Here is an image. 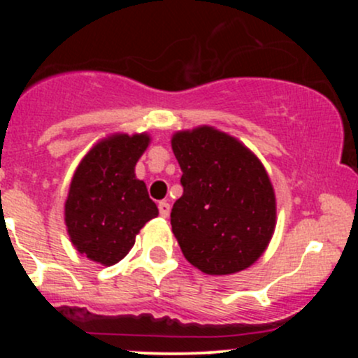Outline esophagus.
Segmentation results:
<instances>
[{"label": "esophagus", "mask_w": 358, "mask_h": 358, "mask_svg": "<svg viewBox=\"0 0 358 358\" xmlns=\"http://www.w3.org/2000/svg\"><path fill=\"white\" fill-rule=\"evenodd\" d=\"M158 210H159V215L165 217V219H166V217L170 215V203H168V202H159L158 203Z\"/></svg>", "instance_id": "1"}]
</instances>
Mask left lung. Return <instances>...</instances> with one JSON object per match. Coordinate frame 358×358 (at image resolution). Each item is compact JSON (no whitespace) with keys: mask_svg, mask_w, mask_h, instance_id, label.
I'll return each instance as SVG.
<instances>
[{"mask_svg":"<svg viewBox=\"0 0 358 358\" xmlns=\"http://www.w3.org/2000/svg\"><path fill=\"white\" fill-rule=\"evenodd\" d=\"M171 148L183 195L170 220L183 256L205 274L249 268L268 248L276 224L264 166L237 139L207 126L176 133Z\"/></svg>","mask_w":358,"mask_h":358,"instance_id":"1","label":"left lung"}]
</instances>
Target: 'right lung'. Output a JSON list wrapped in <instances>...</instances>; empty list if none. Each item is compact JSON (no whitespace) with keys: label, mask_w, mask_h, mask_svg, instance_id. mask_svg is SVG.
Listing matches in <instances>:
<instances>
[{"label":"right lung","mask_w":358,"mask_h":358,"mask_svg":"<svg viewBox=\"0 0 358 358\" xmlns=\"http://www.w3.org/2000/svg\"><path fill=\"white\" fill-rule=\"evenodd\" d=\"M150 143L146 134H116L89 151L73 175L65 224L80 254L104 266L116 264L134 245V237L158 215L134 166Z\"/></svg>","instance_id":"1"}]
</instances>
